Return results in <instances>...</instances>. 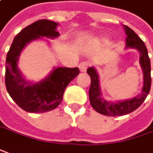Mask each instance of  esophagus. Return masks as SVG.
<instances>
[{"instance_id": "esophagus-1", "label": "esophagus", "mask_w": 153, "mask_h": 153, "mask_svg": "<svg viewBox=\"0 0 153 153\" xmlns=\"http://www.w3.org/2000/svg\"><path fill=\"white\" fill-rule=\"evenodd\" d=\"M88 66H89V62H81L79 64V69H80V71L82 72H84V71H87Z\"/></svg>"}]
</instances>
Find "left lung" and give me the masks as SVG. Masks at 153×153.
Returning a JSON list of instances; mask_svg holds the SVG:
<instances>
[{
	"instance_id": "obj_1",
	"label": "left lung",
	"mask_w": 153,
	"mask_h": 153,
	"mask_svg": "<svg viewBox=\"0 0 153 153\" xmlns=\"http://www.w3.org/2000/svg\"><path fill=\"white\" fill-rule=\"evenodd\" d=\"M124 31L127 35V47H131L138 50L141 53L140 63L143 67L144 75V84H143L142 93L131 100H127L119 102H107L101 97V91L99 88L98 76L93 67H89L87 72L91 77V87L89 89V99L91 107L101 114L106 116H123L129 114L133 111L137 109L149 94L151 88V62L148 56V52L145 43L142 41L137 35L131 28L126 25H123Z\"/></svg>"
}]
</instances>
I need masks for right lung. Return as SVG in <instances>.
Segmentation results:
<instances>
[{"label":"right lung","mask_w":153,"mask_h":153,"mask_svg":"<svg viewBox=\"0 0 153 153\" xmlns=\"http://www.w3.org/2000/svg\"><path fill=\"white\" fill-rule=\"evenodd\" d=\"M58 24L49 20H39L22 29L16 36L7 52L5 83L6 90L15 102L28 112L42 113L55 109L61 103L67 85L79 74L78 67H58L51 74L36 84L26 82L17 69V60L26 44L41 36L55 38Z\"/></svg>","instance_id":"1"}]
</instances>
